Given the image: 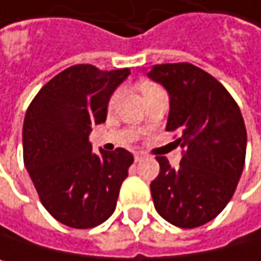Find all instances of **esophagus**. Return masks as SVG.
Returning <instances> with one entry per match:
<instances>
[{
    "label": "esophagus",
    "mask_w": 261,
    "mask_h": 261,
    "mask_svg": "<svg viewBox=\"0 0 261 261\" xmlns=\"http://www.w3.org/2000/svg\"><path fill=\"white\" fill-rule=\"evenodd\" d=\"M142 159H144V154L142 153H135V161L136 162H141Z\"/></svg>",
    "instance_id": "1"
}]
</instances>
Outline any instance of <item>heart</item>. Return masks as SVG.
<instances>
[{
    "label": "heart",
    "instance_id": "b5f03b06",
    "mask_svg": "<svg viewBox=\"0 0 261 261\" xmlns=\"http://www.w3.org/2000/svg\"><path fill=\"white\" fill-rule=\"evenodd\" d=\"M153 87V85H151ZM150 88V87H148ZM119 97H120V91H114L113 93V96L110 97V102H108V105H110V108H113L116 103H117V100H119Z\"/></svg>",
    "mask_w": 261,
    "mask_h": 261
}]
</instances>
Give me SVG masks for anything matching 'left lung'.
<instances>
[{
  "label": "left lung",
  "instance_id": "8db88e82",
  "mask_svg": "<svg viewBox=\"0 0 261 261\" xmlns=\"http://www.w3.org/2000/svg\"><path fill=\"white\" fill-rule=\"evenodd\" d=\"M170 93L167 132L180 133L177 170L158 156L151 182L156 211L171 225L191 229L216 219L231 200L243 171L246 126L229 91L210 73L190 64H161L147 73Z\"/></svg>",
  "mask_w": 261,
  "mask_h": 261
}]
</instances>
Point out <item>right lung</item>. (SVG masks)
I'll list each match as a JSON object with an SVG mask.
<instances>
[{"mask_svg": "<svg viewBox=\"0 0 261 261\" xmlns=\"http://www.w3.org/2000/svg\"><path fill=\"white\" fill-rule=\"evenodd\" d=\"M128 74L129 68L71 65L50 79L27 108L24 165L44 208L65 226L94 228L116 210L135 158L123 148L100 150L97 156L88 135L91 125L105 122L110 96Z\"/></svg>", "mask_w": 261, "mask_h": 261, "instance_id": "add662e5", "label": "right lung"}]
</instances>
